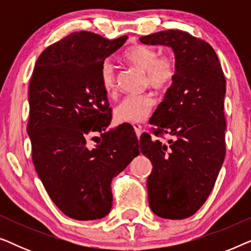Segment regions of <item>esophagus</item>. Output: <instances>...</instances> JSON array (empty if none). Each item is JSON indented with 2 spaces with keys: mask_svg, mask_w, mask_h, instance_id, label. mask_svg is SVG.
<instances>
[{
  "mask_svg": "<svg viewBox=\"0 0 251 251\" xmlns=\"http://www.w3.org/2000/svg\"><path fill=\"white\" fill-rule=\"evenodd\" d=\"M132 126H133V129H135L137 137H140V135H142V132H143L142 125H139V123H132Z\"/></svg>",
  "mask_w": 251,
  "mask_h": 251,
  "instance_id": "obj_1",
  "label": "esophagus"
}]
</instances>
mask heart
<instances>
[{
	"mask_svg": "<svg viewBox=\"0 0 251 251\" xmlns=\"http://www.w3.org/2000/svg\"><path fill=\"white\" fill-rule=\"evenodd\" d=\"M122 60L144 72V87L164 91L171 87L178 75V60L171 54H161L154 48L137 44L122 53ZM101 88L105 95L114 98L118 94L116 72L109 61H104L99 70ZM155 98L151 92L126 96L116 105L114 115L121 122H142L150 115Z\"/></svg>",
	"mask_w": 251,
	"mask_h": 251,
	"instance_id": "1",
	"label": "heart"
}]
</instances>
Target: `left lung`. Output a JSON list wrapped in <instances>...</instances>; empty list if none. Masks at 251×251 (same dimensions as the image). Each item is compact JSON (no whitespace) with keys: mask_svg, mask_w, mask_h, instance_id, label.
I'll return each instance as SVG.
<instances>
[{"mask_svg":"<svg viewBox=\"0 0 251 251\" xmlns=\"http://www.w3.org/2000/svg\"><path fill=\"white\" fill-rule=\"evenodd\" d=\"M139 41L171 47L178 60L176 80L150 120L152 133L140 137L153 166L149 203L159 217L187 218L207 201L225 159V76L210 44L190 33L162 30Z\"/></svg>","mask_w":251,"mask_h":251,"instance_id":"obj_1","label":"left lung"}]
</instances>
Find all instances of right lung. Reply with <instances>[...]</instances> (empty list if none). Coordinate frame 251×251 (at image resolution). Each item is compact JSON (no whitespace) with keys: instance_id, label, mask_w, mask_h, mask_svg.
<instances>
[{"instance_id":"obj_1","label":"right lung","mask_w":251,"mask_h":251,"mask_svg":"<svg viewBox=\"0 0 251 251\" xmlns=\"http://www.w3.org/2000/svg\"><path fill=\"white\" fill-rule=\"evenodd\" d=\"M126 39L72 33L42 51L29 81L33 164L53 203L77 221L108 214L113 177L139 154L138 139L123 126L104 132L112 112L99 70Z\"/></svg>"}]
</instances>
